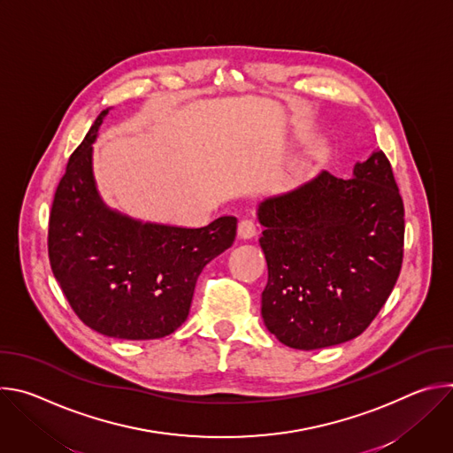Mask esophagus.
I'll return each mask as SVG.
<instances>
[{"mask_svg": "<svg viewBox=\"0 0 453 453\" xmlns=\"http://www.w3.org/2000/svg\"><path fill=\"white\" fill-rule=\"evenodd\" d=\"M236 234H238V238H242V240H249V238H252L254 234H256V226H254V222L252 220H240L238 222V229H236Z\"/></svg>", "mask_w": 453, "mask_h": 453, "instance_id": "obj_1", "label": "esophagus"}]
</instances>
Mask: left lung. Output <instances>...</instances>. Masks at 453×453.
I'll list each match as a JSON object with an SVG mask.
<instances>
[{"label":"left lung","instance_id":"obj_1","mask_svg":"<svg viewBox=\"0 0 453 453\" xmlns=\"http://www.w3.org/2000/svg\"><path fill=\"white\" fill-rule=\"evenodd\" d=\"M256 213L265 227L267 330L304 351L358 337L391 296L403 260L405 210L389 159L372 150L351 179L322 170L264 199Z\"/></svg>","mask_w":453,"mask_h":453}]
</instances>
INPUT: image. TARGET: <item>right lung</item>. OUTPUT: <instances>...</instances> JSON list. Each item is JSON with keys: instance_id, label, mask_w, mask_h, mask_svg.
Listing matches in <instances>:
<instances>
[{"instance_id": "obj_1", "label": "right lung", "mask_w": 453, "mask_h": 453, "mask_svg": "<svg viewBox=\"0 0 453 453\" xmlns=\"http://www.w3.org/2000/svg\"><path fill=\"white\" fill-rule=\"evenodd\" d=\"M107 114H98L57 186L50 264L86 326L121 341L161 339L186 320L203 269L234 242L236 217L177 227L109 208L93 173V143Z\"/></svg>"}]
</instances>
